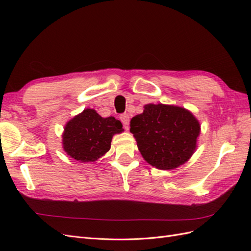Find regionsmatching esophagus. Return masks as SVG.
<instances>
[{"label":"esophagus","mask_w":251,"mask_h":251,"mask_svg":"<svg viewBox=\"0 0 251 251\" xmlns=\"http://www.w3.org/2000/svg\"><path fill=\"white\" fill-rule=\"evenodd\" d=\"M120 120H121V123H123L124 126L127 130L128 123H130V116H128L127 114H121V115H120Z\"/></svg>","instance_id":"obj_1"}]
</instances>
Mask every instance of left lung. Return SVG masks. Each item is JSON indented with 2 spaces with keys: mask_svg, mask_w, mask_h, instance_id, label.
<instances>
[{
  "mask_svg": "<svg viewBox=\"0 0 251 251\" xmlns=\"http://www.w3.org/2000/svg\"><path fill=\"white\" fill-rule=\"evenodd\" d=\"M131 119L130 131L149 164L171 171L187 162L197 150L199 120L185 108L149 103Z\"/></svg>",
  "mask_w": 251,
  "mask_h": 251,
  "instance_id": "1",
  "label": "left lung"
}]
</instances>
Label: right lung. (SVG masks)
<instances>
[{"mask_svg":"<svg viewBox=\"0 0 251 251\" xmlns=\"http://www.w3.org/2000/svg\"><path fill=\"white\" fill-rule=\"evenodd\" d=\"M123 132L118 119L103 118L94 109H85L65 125L63 149L76 161L95 162L110 151L113 136Z\"/></svg>","mask_w":251,"mask_h":251,"instance_id":"obj_1","label":"right lung"}]
</instances>
